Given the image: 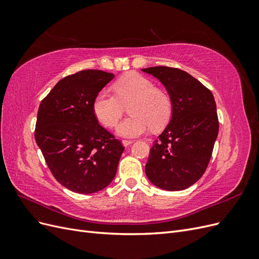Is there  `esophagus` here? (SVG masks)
Returning <instances> with one entry per match:
<instances>
[{
  "instance_id": "34e87169",
  "label": "esophagus",
  "mask_w": 259,
  "mask_h": 259,
  "mask_svg": "<svg viewBox=\"0 0 259 259\" xmlns=\"http://www.w3.org/2000/svg\"><path fill=\"white\" fill-rule=\"evenodd\" d=\"M122 144H123V146L127 147V146H130L131 144H133V140H128V139H123V140H122Z\"/></svg>"
}]
</instances>
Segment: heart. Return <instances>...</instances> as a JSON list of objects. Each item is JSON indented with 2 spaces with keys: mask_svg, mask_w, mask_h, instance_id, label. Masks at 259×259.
Listing matches in <instances>:
<instances>
[{
  "mask_svg": "<svg viewBox=\"0 0 259 259\" xmlns=\"http://www.w3.org/2000/svg\"><path fill=\"white\" fill-rule=\"evenodd\" d=\"M113 94L99 92L93 101V110L97 119L107 127H114L122 117L125 107L131 116L116 128L123 137H136L151 127L163 128L173 113V103L166 92L156 89L148 77L132 72L120 77L113 84Z\"/></svg>",
  "mask_w": 259,
  "mask_h": 259,
  "instance_id": "b5f03b06",
  "label": "heart"
}]
</instances>
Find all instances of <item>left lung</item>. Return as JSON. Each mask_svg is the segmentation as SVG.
Instances as JSON below:
<instances>
[{"mask_svg":"<svg viewBox=\"0 0 259 259\" xmlns=\"http://www.w3.org/2000/svg\"><path fill=\"white\" fill-rule=\"evenodd\" d=\"M142 70L161 81L173 103L169 124L150 149L146 175L161 189L184 190L204 174L213 152L219 128L214 96L180 69L159 66Z\"/></svg>","mask_w":259,"mask_h":259,"instance_id":"8db88e82","label":"left lung"}]
</instances>
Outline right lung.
I'll return each mask as SVG.
<instances>
[{"instance_id":"1","label":"right lung","mask_w":259,"mask_h":259,"mask_svg":"<svg viewBox=\"0 0 259 259\" xmlns=\"http://www.w3.org/2000/svg\"><path fill=\"white\" fill-rule=\"evenodd\" d=\"M114 77L83 70L61 79L38 107L35 142L57 182L76 193H95L110 184L124 147L93 110L97 94Z\"/></svg>"}]
</instances>
